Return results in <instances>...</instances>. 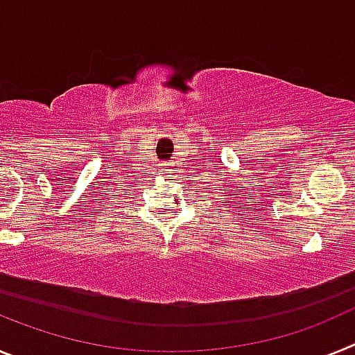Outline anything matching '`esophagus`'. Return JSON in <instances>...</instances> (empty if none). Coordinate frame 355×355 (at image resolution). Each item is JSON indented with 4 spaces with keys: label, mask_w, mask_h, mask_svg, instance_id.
Here are the masks:
<instances>
[{
    "label": "esophagus",
    "mask_w": 355,
    "mask_h": 355,
    "mask_svg": "<svg viewBox=\"0 0 355 355\" xmlns=\"http://www.w3.org/2000/svg\"><path fill=\"white\" fill-rule=\"evenodd\" d=\"M162 174H174V163H163V167H162Z\"/></svg>",
    "instance_id": "34e87169"
}]
</instances>
